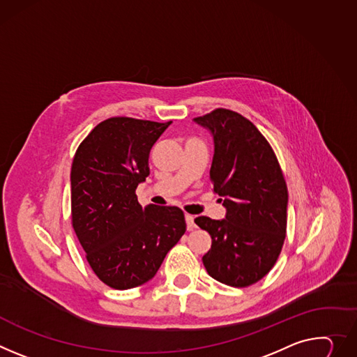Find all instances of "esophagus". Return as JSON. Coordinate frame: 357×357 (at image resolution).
Segmentation results:
<instances>
[{
  "label": "esophagus",
  "instance_id": "34e87169",
  "mask_svg": "<svg viewBox=\"0 0 357 357\" xmlns=\"http://www.w3.org/2000/svg\"><path fill=\"white\" fill-rule=\"evenodd\" d=\"M185 220H186V228H188V231H193V229L197 228V225H195V218H193L192 215L186 213V215H185Z\"/></svg>",
  "mask_w": 357,
  "mask_h": 357
}]
</instances>
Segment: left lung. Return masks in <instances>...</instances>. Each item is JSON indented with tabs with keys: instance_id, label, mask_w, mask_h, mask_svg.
Segmentation results:
<instances>
[{
	"instance_id": "left-lung-1",
	"label": "left lung",
	"mask_w": 357,
	"mask_h": 357,
	"mask_svg": "<svg viewBox=\"0 0 357 357\" xmlns=\"http://www.w3.org/2000/svg\"><path fill=\"white\" fill-rule=\"evenodd\" d=\"M193 121L213 137L209 175L226 208L222 220L195 219L212 238L202 262L218 282L246 287L266 276L280 255L286 238L287 186L272 146L249 119L218 108Z\"/></svg>"
}]
</instances>
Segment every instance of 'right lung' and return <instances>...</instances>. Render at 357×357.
<instances>
[{"label": "right lung", "instance_id": "add662e5", "mask_svg": "<svg viewBox=\"0 0 357 357\" xmlns=\"http://www.w3.org/2000/svg\"><path fill=\"white\" fill-rule=\"evenodd\" d=\"M169 122L114 116L78 146L71 168V219L93 273L118 290L151 280L186 231L176 206L142 208L137 186Z\"/></svg>", "mask_w": 357, "mask_h": 357}]
</instances>
